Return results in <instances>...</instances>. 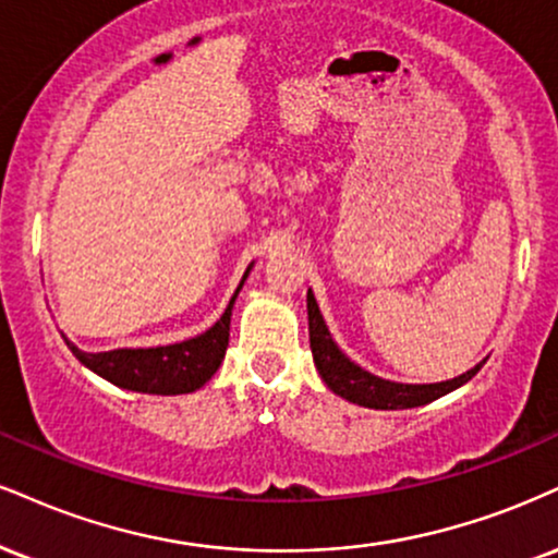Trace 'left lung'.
<instances>
[{
  "mask_svg": "<svg viewBox=\"0 0 558 558\" xmlns=\"http://www.w3.org/2000/svg\"><path fill=\"white\" fill-rule=\"evenodd\" d=\"M306 312H308V343H312L314 366H317L319 377L335 395L355 405L374 408V411H402V408H418L426 402L439 400L441 395L452 392L471 381L481 372V364L468 368L460 377L447 381H434V385H402V381L381 379L377 374L361 368L355 361L340 351L338 343L332 340L327 330L325 317H322L317 299H314L312 288L306 291Z\"/></svg>",
  "mask_w": 558,
  "mask_h": 558,
  "instance_id": "left-lung-1",
  "label": "left lung"
}]
</instances>
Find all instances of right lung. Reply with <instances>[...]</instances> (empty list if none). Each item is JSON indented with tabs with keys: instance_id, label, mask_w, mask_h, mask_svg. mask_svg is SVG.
<instances>
[{
	"instance_id": "right-lung-1",
	"label": "right lung",
	"mask_w": 558,
	"mask_h": 558,
	"mask_svg": "<svg viewBox=\"0 0 558 558\" xmlns=\"http://www.w3.org/2000/svg\"><path fill=\"white\" fill-rule=\"evenodd\" d=\"M254 262L246 267L244 278L228 301L223 317H220L210 330L190 340L171 345H156V348H113V351L87 353L64 338L66 348L75 353L80 364L90 368L93 374L104 377L111 385L132 389V392L145 395H186L194 392L213 379L218 366L223 364V355L228 348V330H231V312L236 304V296L250 278Z\"/></svg>"
}]
</instances>
